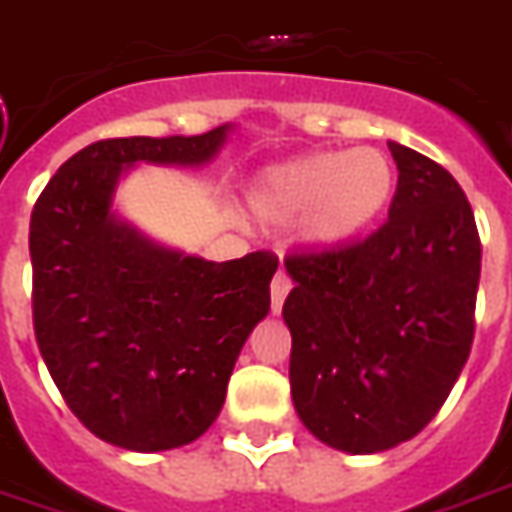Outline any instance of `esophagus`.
Returning <instances> with one entry per match:
<instances>
[{
	"label": "esophagus",
	"instance_id": "1",
	"mask_svg": "<svg viewBox=\"0 0 512 512\" xmlns=\"http://www.w3.org/2000/svg\"><path fill=\"white\" fill-rule=\"evenodd\" d=\"M288 291H291V280H288V274L285 271H277L274 274V280H271V311L274 314H280L283 311V302L288 297Z\"/></svg>",
	"mask_w": 512,
	"mask_h": 512
}]
</instances>
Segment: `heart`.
<instances>
[{
    "label": "heart",
    "instance_id": "heart-1",
    "mask_svg": "<svg viewBox=\"0 0 512 512\" xmlns=\"http://www.w3.org/2000/svg\"><path fill=\"white\" fill-rule=\"evenodd\" d=\"M395 196V165L378 148L316 151L271 165L249 187L266 224H294L308 252H336L364 235Z\"/></svg>",
    "mask_w": 512,
    "mask_h": 512
}]
</instances>
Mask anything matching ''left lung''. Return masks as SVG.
<instances>
[{
    "instance_id": "1",
    "label": "left lung",
    "mask_w": 512,
    "mask_h": 512,
    "mask_svg": "<svg viewBox=\"0 0 512 512\" xmlns=\"http://www.w3.org/2000/svg\"><path fill=\"white\" fill-rule=\"evenodd\" d=\"M398 190L367 241L285 260L294 288L291 398L325 446L378 454L412 440L457 384L474 342L482 246L457 179L389 142Z\"/></svg>"
}]
</instances>
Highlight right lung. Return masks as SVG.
<instances>
[{"instance_id":"1","label":"right lung","mask_w":512,"mask_h":512,"mask_svg":"<svg viewBox=\"0 0 512 512\" xmlns=\"http://www.w3.org/2000/svg\"><path fill=\"white\" fill-rule=\"evenodd\" d=\"M232 134L100 139L66 159L30 218L38 350L86 429L128 451L198 440L269 314L277 257L212 263L156 243L114 207L137 165L201 168Z\"/></svg>"}]
</instances>
